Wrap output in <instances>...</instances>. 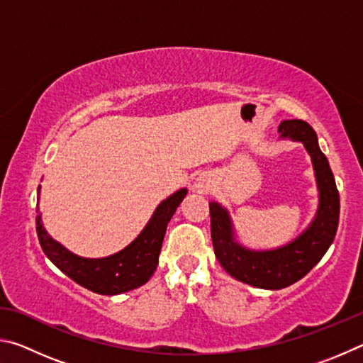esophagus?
<instances>
[{
  "label": "esophagus",
  "instance_id": "esophagus-1",
  "mask_svg": "<svg viewBox=\"0 0 363 363\" xmlns=\"http://www.w3.org/2000/svg\"><path fill=\"white\" fill-rule=\"evenodd\" d=\"M213 187L211 177L208 174H199L194 181V190H196L199 194H208Z\"/></svg>",
  "mask_w": 363,
  "mask_h": 363
}]
</instances>
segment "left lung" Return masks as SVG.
<instances>
[{
    "mask_svg": "<svg viewBox=\"0 0 363 363\" xmlns=\"http://www.w3.org/2000/svg\"><path fill=\"white\" fill-rule=\"evenodd\" d=\"M279 133L280 139L303 144L311 155L318 190L317 213L311 224L279 248L253 250L237 240L227 208L210 201L213 248L219 264L233 279L262 290H281L303 279L333 243L340 220V194L315 131L303 120H284Z\"/></svg>",
    "mask_w": 363,
    "mask_h": 363,
    "instance_id": "obj_1",
    "label": "left lung"
}]
</instances>
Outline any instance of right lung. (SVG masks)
I'll return each instance as SVG.
<instances>
[{
  "label": "right lung",
  "instance_id": "add662e5",
  "mask_svg": "<svg viewBox=\"0 0 363 363\" xmlns=\"http://www.w3.org/2000/svg\"><path fill=\"white\" fill-rule=\"evenodd\" d=\"M38 187V196H40ZM187 189H179L160 203L145 227L134 240L106 257H83L67 250L46 232L41 220V213L36 216V233L45 255L54 266L62 270L78 285L97 294H113L131 291L147 284L158 266L164 232L169 219L181 205Z\"/></svg>",
  "mask_w": 363,
  "mask_h": 363
}]
</instances>
